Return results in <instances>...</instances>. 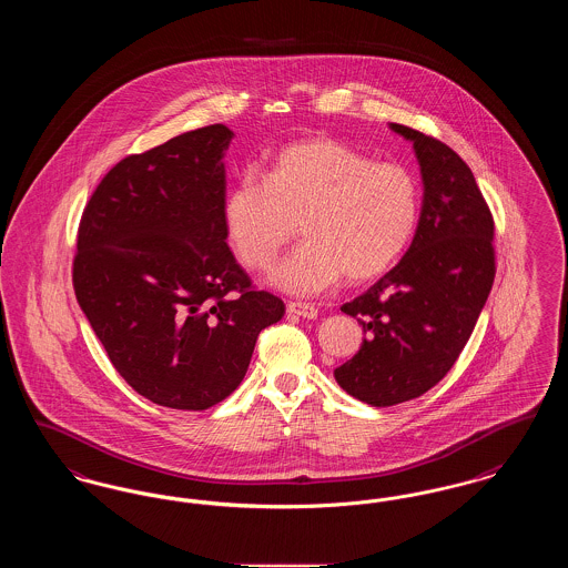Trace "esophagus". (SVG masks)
<instances>
[{
  "label": "esophagus",
  "mask_w": 568,
  "mask_h": 568,
  "mask_svg": "<svg viewBox=\"0 0 568 568\" xmlns=\"http://www.w3.org/2000/svg\"><path fill=\"white\" fill-rule=\"evenodd\" d=\"M287 313L304 317V320H315L317 317V308L313 304H306V302H287Z\"/></svg>",
  "instance_id": "34e87169"
}]
</instances>
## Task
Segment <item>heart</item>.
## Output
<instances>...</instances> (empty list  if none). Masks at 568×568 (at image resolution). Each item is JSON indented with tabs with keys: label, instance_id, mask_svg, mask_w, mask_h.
I'll use <instances>...</instances> for the list:
<instances>
[{
	"label": "heart",
	"instance_id": "1",
	"mask_svg": "<svg viewBox=\"0 0 568 568\" xmlns=\"http://www.w3.org/2000/svg\"><path fill=\"white\" fill-rule=\"evenodd\" d=\"M424 191L400 162H375L352 146L313 138L272 155L266 176L244 170L225 193L227 239L248 271H271L296 234L306 236L274 272L285 292L311 296L343 274L387 271L415 239Z\"/></svg>",
	"mask_w": 568,
	"mask_h": 568
}]
</instances>
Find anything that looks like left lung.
<instances>
[{
	"instance_id": "obj_1",
	"label": "left lung",
	"mask_w": 568,
	"mask_h": 568,
	"mask_svg": "<svg viewBox=\"0 0 568 568\" xmlns=\"http://www.w3.org/2000/svg\"><path fill=\"white\" fill-rule=\"evenodd\" d=\"M392 130L413 142L422 168V219L403 260L341 306L366 338L334 371L347 394L371 406L413 400L452 371L496 274L494 219L470 168L433 135L398 123Z\"/></svg>"
}]
</instances>
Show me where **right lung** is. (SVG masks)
<instances>
[{
    "label": "right lung",
    "mask_w": 568,
    "mask_h": 568,
    "mask_svg": "<svg viewBox=\"0 0 568 568\" xmlns=\"http://www.w3.org/2000/svg\"><path fill=\"white\" fill-rule=\"evenodd\" d=\"M216 123L128 155L91 193L72 264L74 294L116 373L140 396L206 410L244 378L260 332L285 315L225 243Z\"/></svg>",
    "instance_id": "obj_1"
}]
</instances>
